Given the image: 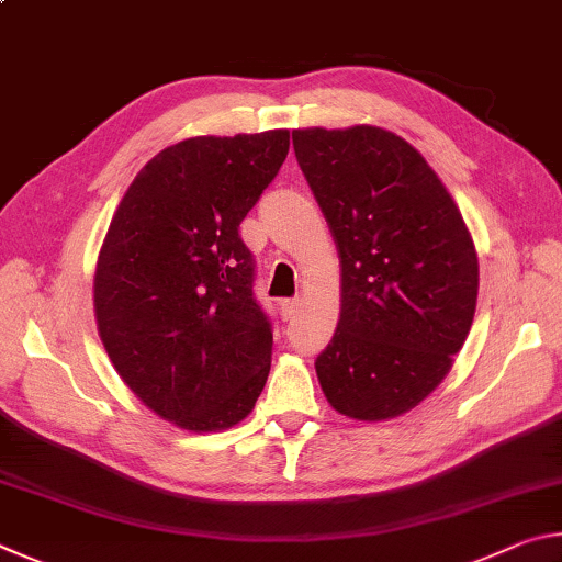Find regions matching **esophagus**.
I'll return each mask as SVG.
<instances>
[{
  "label": "esophagus",
  "mask_w": 562,
  "mask_h": 562,
  "mask_svg": "<svg viewBox=\"0 0 562 562\" xmlns=\"http://www.w3.org/2000/svg\"><path fill=\"white\" fill-rule=\"evenodd\" d=\"M300 307H302V300H282V317L284 319H294L297 317V312H300Z\"/></svg>",
  "instance_id": "1"
}]
</instances>
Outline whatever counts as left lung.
Here are the masks:
<instances>
[{
	"label": "left lung",
	"mask_w": 562,
	"mask_h": 562,
	"mask_svg": "<svg viewBox=\"0 0 562 562\" xmlns=\"http://www.w3.org/2000/svg\"><path fill=\"white\" fill-rule=\"evenodd\" d=\"M292 146L339 255V322L315 361L329 406L386 422L453 367L479 297L469 225L426 158L396 133L294 128Z\"/></svg>",
	"instance_id": "1"
}]
</instances>
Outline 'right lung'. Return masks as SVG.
<instances>
[{
    "mask_svg": "<svg viewBox=\"0 0 562 562\" xmlns=\"http://www.w3.org/2000/svg\"><path fill=\"white\" fill-rule=\"evenodd\" d=\"M288 150V128L186 138L138 170L111 217L99 337L123 384L178 429H233L268 382L272 331L237 227Z\"/></svg>",
    "mask_w": 562,
    "mask_h": 562,
    "instance_id": "obj_1",
    "label": "right lung"
}]
</instances>
